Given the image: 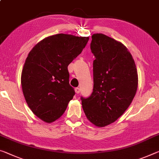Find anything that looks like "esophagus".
Wrapping results in <instances>:
<instances>
[{
	"instance_id": "esophagus-1",
	"label": "esophagus",
	"mask_w": 159,
	"mask_h": 159,
	"mask_svg": "<svg viewBox=\"0 0 159 159\" xmlns=\"http://www.w3.org/2000/svg\"><path fill=\"white\" fill-rule=\"evenodd\" d=\"M80 90L79 88H75V93H77V94H79V93H80Z\"/></svg>"
}]
</instances>
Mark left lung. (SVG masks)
Here are the masks:
<instances>
[{
    "instance_id": "left-lung-1",
    "label": "left lung",
    "mask_w": 159,
    "mask_h": 159,
    "mask_svg": "<svg viewBox=\"0 0 159 159\" xmlns=\"http://www.w3.org/2000/svg\"><path fill=\"white\" fill-rule=\"evenodd\" d=\"M93 90L81 97L90 122L103 127L115 122L132 103L138 86L137 68L132 54L121 42L103 34H93Z\"/></svg>"
}]
</instances>
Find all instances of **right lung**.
Instances as JSON below:
<instances>
[{"label": "right lung", "instance_id": "1", "mask_svg": "<svg viewBox=\"0 0 159 159\" xmlns=\"http://www.w3.org/2000/svg\"><path fill=\"white\" fill-rule=\"evenodd\" d=\"M89 39L57 34L42 39L30 52L22 71V89L30 110L44 122L59 119L74 98L68 66Z\"/></svg>", "mask_w": 159, "mask_h": 159}]
</instances>
